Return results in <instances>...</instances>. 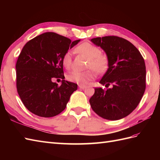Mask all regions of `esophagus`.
<instances>
[{"label": "esophagus", "mask_w": 160, "mask_h": 160, "mask_svg": "<svg viewBox=\"0 0 160 160\" xmlns=\"http://www.w3.org/2000/svg\"><path fill=\"white\" fill-rule=\"evenodd\" d=\"M78 87H79L80 89H85V88H86L85 85H82V84H79Z\"/></svg>", "instance_id": "1"}]
</instances>
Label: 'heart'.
Returning <instances> with one entry per match:
<instances>
[{
    "label": "heart",
    "instance_id": "1",
    "mask_svg": "<svg viewBox=\"0 0 160 160\" xmlns=\"http://www.w3.org/2000/svg\"><path fill=\"white\" fill-rule=\"evenodd\" d=\"M76 52L82 54L89 59L87 67L93 69L97 73H102L106 70L108 64L107 56L101 54V50L89 42H83L76 48ZM62 64L66 69H69L72 64V58L69 52L64 54L62 59ZM67 78L71 82L78 84H86L94 78L93 71H73L67 75Z\"/></svg>",
    "mask_w": 160,
    "mask_h": 160
}]
</instances>
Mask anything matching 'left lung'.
I'll return each mask as SVG.
<instances>
[{
    "mask_svg": "<svg viewBox=\"0 0 160 160\" xmlns=\"http://www.w3.org/2000/svg\"><path fill=\"white\" fill-rule=\"evenodd\" d=\"M100 47L108 58V69L100 83L112 88H96L89 103L95 113L109 120L130 114L142 99L146 89V66L140 52L131 42L110 36L91 40Z\"/></svg>",
    "mask_w": 160,
    "mask_h": 160,
    "instance_id": "left-lung-1",
    "label": "left lung"
}]
</instances>
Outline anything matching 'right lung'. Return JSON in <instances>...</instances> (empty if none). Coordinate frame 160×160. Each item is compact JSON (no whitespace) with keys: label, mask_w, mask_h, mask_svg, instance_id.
Returning <instances> with one entry per match:
<instances>
[{"label":"right lung","mask_w":160,"mask_h":160,"mask_svg":"<svg viewBox=\"0 0 160 160\" xmlns=\"http://www.w3.org/2000/svg\"><path fill=\"white\" fill-rule=\"evenodd\" d=\"M80 41L46 32L23 47L16 64V87L23 104L32 113L51 118L66 108L78 85L64 80L62 59ZM54 78L63 79L60 86L52 82Z\"/></svg>","instance_id":"right-lung-1"}]
</instances>
